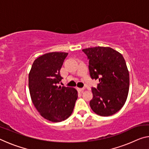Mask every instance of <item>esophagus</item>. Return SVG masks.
Returning <instances> with one entry per match:
<instances>
[{
  "label": "esophagus",
  "mask_w": 149,
  "mask_h": 149,
  "mask_svg": "<svg viewBox=\"0 0 149 149\" xmlns=\"http://www.w3.org/2000/svg\"><path fill=\"white\" fill-rule=\"evenodd\" d=\"M77 91L79 92H83L85 90V88H77Z\"/></svg>",
  "instance_id": "34e87169"
}]
</instances>
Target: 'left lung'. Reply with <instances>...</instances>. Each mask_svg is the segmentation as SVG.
Masks as SVG:
<instances>
[{
    "label": "left lung",
    "instance_id": "8db88e82",
    "mask_svg": "<svg viewBox=\"0 0 149 149\" xmlns=\"http://www.w3.org/2000/svg\"><path fill=\"white\" fill-rule=\"evenodd\" d=\"M89 60L92 79H99L97 88H92L90 107L101 116L118 112L127 100L130 74L122 54L110 47H96L82 50Z\"/></svg>",
    "mask_w": 149,
    "mask_h": 149
}]
</instances>
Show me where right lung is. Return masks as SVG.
<instances>
[{"instance_id": "obj_1", "label": "right lung", "mask_w": 149, "mask_h": 149, "mask_svg": "<svg viewBox=\"0 0 149 149\" xmlns=\"http://www.w3.org/2000/svg\"><path fill=\"white\" fill-rule=\"evenodd\" d=\"M68 53L48 52L33 63L29 74V89L33 104L40 115L52 122L70 116L77 99L75 88L58 87L62 80L60 71Z\"/></svg>"}]
</instances>
